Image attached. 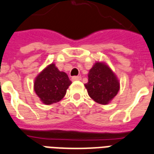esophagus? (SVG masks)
<instances>
[{
	"instance_id": "obj_1",
	"label": "esophagus",
	"mask_w": 154,
	"mask_h": 154,
	"mask_svg": "<svg viewBox=\"0 0 154 154\" xmlns=\"http://www.w3.org/2000/svg\"><path fill=\"white\" fill-rule=\"evenodd\" d=\"M80 80H82V77H78V76H74V77H72V82H75V81H80Z\"/></svg>"
}]
</instances>
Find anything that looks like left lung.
Returning a JSON list of instances; mask_svg holds the SVG:
<instances>
[{
    "mask_svg": "<svg viewBox=\"0 0 154 154\" xmlns=\"http://www.w3.org/2000/svg\"><path fill=\"white\" fill-rule=\"evenodd\" d=\"M85 87L94 101L107 105L119 91L120 82L106 63L97 61L89 70L88 82L85 84Z\"/></svg>",
    "mask_w": 154,
    "mask_h": 154,
    "instance_id": "1",
    "label": "left lung"
}]
</instances>
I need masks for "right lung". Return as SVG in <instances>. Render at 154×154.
Instances as JSON below:
<instances>
[{
	"label": "right lung",
	"mask_w": 154,
	"mask_h": 154,
	"mask_svg": "<svg viewBox=\"0 0 154 154\" xmlns=\"http://www.w3.org/2000/svg\"><path fill=\"white\" fill-rule=\"evenodd\" d=\"M71 81L54 63L47 65L34 80V91L45 105L58 102L65 97Z\"/></svg>",
	"instance_id": "right-lung-1"
}]
</instances>
